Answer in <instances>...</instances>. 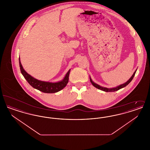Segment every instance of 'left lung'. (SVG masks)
<instances>
[{
	"instance_id": "8db88e82",
	"label": "left lung",
	"mask_w": 150,
	"mask_h": 150,
	"mask_svg": "<svg viewBox=\"0 0 150 150\" xmlns=\"http://www.w3.org/2000/svg\"><path fill=\"white\" fill-rule=\"evenodd\" d=\"M136 71H137V70L135 71V72L133 73V75L132 76V77L129 79L126 83H125L123 84H121L120 86H117V87H116V88H105V87L100 86H99V85H98V84L94 83L93 81L92 80V79H91V78H90V81H91V83L92 84V85H93L94 87L97 88V89H100V90H101V91H105V92H115V91H117L120 89L121 88H124V87L128 86L129 84L130 83V81L132 80V79L134 78V75H135V74H136Z\"/></svg>"
}]
</instances>
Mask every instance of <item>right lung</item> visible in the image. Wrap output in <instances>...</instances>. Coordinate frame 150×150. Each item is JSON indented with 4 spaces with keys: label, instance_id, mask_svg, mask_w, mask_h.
<instances>
[{
    "label": "right lung",
    "instance_id": "1",
    "mask_svg": "<svg viewBox=\"0 0 150 150\" xmlns=\"http://www.w3.org/2000/svg\"><path fill=\"white\" fill-rule=\"evenodd\" d=\"M19 64L22 74L27 80V81L29 83V84L32 86L34 88H35L44 93H54L58 92L64 88L69 82V77L70 70L67 72L64 79L62 81L57 83H50L38 80L32 77L31 75H30L29 74H28L23 69L21 63L20 62V58Z\"/></svg>",
    "mask_w": 150,
    "mask_h": 150
}]
</instances>
